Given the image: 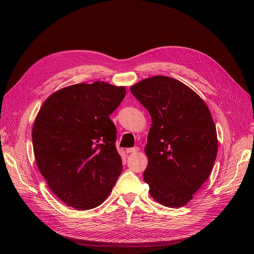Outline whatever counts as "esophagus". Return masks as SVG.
Masks as SVG:
<instances>
[{"label": "esophagus", "instance_id": "obj_1", "mask_svg": "<svg viewBox=\"0 0 254 254\" xmlns=\"http://www.w3.org/2000/svg\"><path fill=\"white\" fill-rule=\"evenodd\" d=\"M127 153H136L139 151L138 147H132V148H127Z\"/></svg>", "mask_w": 254, "mask_h": 254}]
</instances>
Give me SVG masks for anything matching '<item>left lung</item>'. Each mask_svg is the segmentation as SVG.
<instances>
[{
  "mask_svg": "<svg viewBox=\"0 0 254 254\" xmlns=\"http://www.w3.org/2000/svg\"><path fill=\"white\" fill-rule=\"evenodd\" d=\"M130 92L152 120L143 174L149 193L166 207H182L208 179L216 159L218 142L211 113L191 88L168 76L144 79Z\"/></svg>",
  "mask_w": 254,
  "mask_h": 254,
  "instance_id": "obj_1",
  "label": "left lung"
}]
</instances>
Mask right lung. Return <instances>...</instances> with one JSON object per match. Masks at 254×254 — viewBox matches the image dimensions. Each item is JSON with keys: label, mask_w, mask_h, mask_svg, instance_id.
Here are the masks:
<instances>
[{"label": "right lung", "mask_w": 254, "mask_h": 254, "mask_svg": "<svg viewBox=\"0 0 254 254\" xmlns=\"http://www.w3.org/2000/svg\"><path fill=\"white\" fill-rule=\"evenodd\" d=\"M126 87L96 81L56 91L33 126L38 169L61 201L77 210L101 205L123 171L110 114Z\"/></svg>", "instance_id": "1"}]
</instances>
